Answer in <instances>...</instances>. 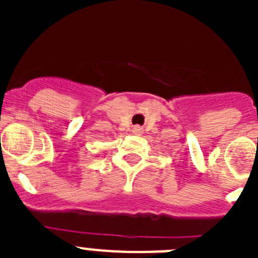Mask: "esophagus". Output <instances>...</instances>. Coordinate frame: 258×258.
I'll return each instance as SVG.
<instances>
[{"label":"esophagus","mask_w":258,"mask_h":258,"mask_svg":"<svg viewBox=\"0 0 258 258\" xmlns=\"http://www.w3.org/2000/svg\"><path fill=\"white\" fill-rule=\"evenodd\" d=\"M141 132H142V129H141L140 126H133V133L134 134H141Z\"/></svg>","instance_id":"esophagus-1"}]
</instances>
